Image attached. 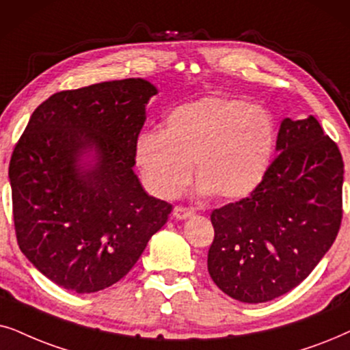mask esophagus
<instances>
[{
	"label": "esophagus",
	"instance_id": "1",
	"mask_svg": "<svg viewBox=\"0 0 350 350\" xmlns=\"http://www.w3.org/2000/svg\"><path fill=\"white\" fill-rule=\"evenodd\" d=\"M172 214H174V217L179 219V221H184V219H189V217L193 216L195 209L184 208V206H176L174 211H172Z\"/></svg>",
	"mask_w": 350,
	"mask_h": 350
}]
</instances>
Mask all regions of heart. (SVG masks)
Listing matches in <instances>:
<instances>
[{"label": "heart", "instance_id": "heart-1", "mask_svg": "<svg viewBox=\"0 0 350 350\" xmlns=\"http://www.w3.org/2000/svg\"><path fill=\"white\" fill-rule=\"evenodd\" d=\"M275 142V121L264 107L206 96L172 109L163 133L139 134L134 160L144 183L161 198L185 187L193 165L200 193L240 200L262 183Z\"/></svg>", "mask_w": 350, "mask_h": 350}]
</instances>
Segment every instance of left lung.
Instances as JSON below:
<instances>
[{
    "label": "left lung",
    "mask_w": 350,
    "mask_h": 350,
    "mask_svg": "<svg viewBox=\"0 0 350 350\" xmlns=\"http://www.w3.org/2000/svg\"><path fill=\"white\" fill-rule=\"evenodd\" d=\"M275 152L250 197L211 214L209 275L227 296L248 304L299 285L341 226L342 157L319 121L283 120Z\"/></svg>",
    "instance_id": "obj_1"
}]
</instances>
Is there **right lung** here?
<instances>
[{
    "mask_svg": "<svg viewBox=\"0 0 350 350\" xmlns=\"http://www.w3.org/2000/svg\"><path fill=\"white\" fill-rule=\"evenodd\" d=\"M155 85L104 81L53 94L9 163L14 226L25 258L55 285L96 293L134 267L172 206L134 172V144Z\"/></svg>",
    "mask_w": 350,
    "mask_h": 350,
    "instance_id": "obj_1",
    "label": "right lung"
}]
</instances>
